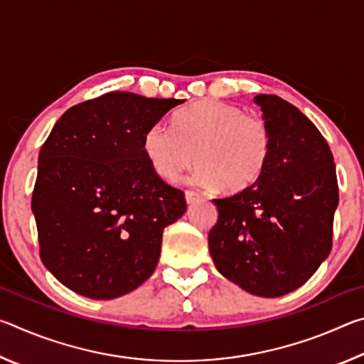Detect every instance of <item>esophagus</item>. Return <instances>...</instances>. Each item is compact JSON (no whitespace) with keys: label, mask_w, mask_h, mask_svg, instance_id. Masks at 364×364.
<instances>
[{"label":"esophagus","mask_w":364,"mask_h":364,"mask_svg":"<svg viewBox=\"0 0 364 364\" xmlns=\"http://www.w3.org/2000/svg\"><path fill=\"white\" fill-rule=\"evenodd\" d=\"M184 196H186L188 204H197V202L202 199V196L199 193H196V191H186Z\"/></svg>","instance_id":"34e87169"}]
</instances>
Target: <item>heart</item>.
Returning <instances> with one entry per match:
<instances>
[{
  "label": "heart",
  "instance_id": "heart-1",
  "mask_svg": "<svg viewBox=\"0 0 364 364\" xmlns=\"http://www.w3.org/2000/svg\"><path fill=\"white\" fill-rule=\"evenodd\" d=\"M173 130L152 125L143 151L154 173L176 181L194 162L197 186L236 193L254 184L271 154V132L260 115L230 102L199 101L175 115Z\"/></svg>",
  "mask_w": 364,
  "mask_h": 364
}]
</instances>
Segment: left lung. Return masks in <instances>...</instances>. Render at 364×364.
<instances>
[{"mask_svg": "<svg viewBox=\"0 0 364 364\" xmlns=\"http://www.w3.org/2000/svg\"><path fill=\"white\" fill-rule=\"evenodd\" d=\"M255 102L271 154L252 186L213 199L218 221L208 250L221 274L260 297H281L315 274L332 249L338 204L336 164L313 122L276 95Z\"/></svg>", "mask_w": 364, "mask_h": 364, "instance_id": "8db88e82", "label": "left lung"}]
</instances>
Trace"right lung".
Returning <instances> with one entry per match:
<instances>
[{
    "mask_svg": "<svg viewBox=\"0 0 364 364\" xmlns=\"http://www.w3.org/2000/svg\"><path fill=\"white\" fill-rule=\"evenodd\" d=\"M183 102L110 91L70 107L43 143L32 194L40 258L70 291L110 300L156 269L186 199L154 173L143 138Z\"/></svg>",
    "mask_w": 364,
    "mask_h": 364,
    "instance_id": "add662e5",
    "label": "right lung"
}]
</instances>
